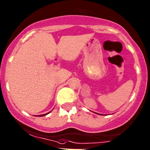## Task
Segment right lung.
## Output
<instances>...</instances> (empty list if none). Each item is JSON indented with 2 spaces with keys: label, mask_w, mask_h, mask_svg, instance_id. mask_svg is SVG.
<instances>
[{
  "label": "right lung",
  "mask_w": 150,
  "mask_h": 150,
  "mask_svg": "<svg viewBox=\"0 0 150 150\" xmlns=\"http://www.w3.org/2000/svg\"><path fill=\"white\" fill-rule=\"evenodd\" d=\"M48 112V113H49ZM48 113H47V114H44V115H40V117H42V116H45V115H47V114H48Z\"/></svg>",
  "instance_id": "right-lung-1"
}]
</instances>
